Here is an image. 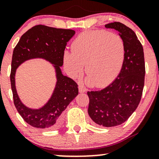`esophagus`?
Instances as JSON below:
<instances>
[{
  "mask_svg": "<svg viewBox=\"0 0 159 159\" xmlns=\"http://www.w3.org/2000/svg\"><path fill=\"white\" fill-rule=\"evenodd\" d=\"M79 91L80 93H84L86 91V89L83 86H81V85H80V86H79Z\"/></svg>",
  "mask_w": 159,
  "mask_h": 159,
  "instance_id": "obj_1",
  "label": "esophagus"
}]
</instances>
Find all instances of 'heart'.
I'll use <instances>...</instances> for the list:
<instances>
[{"label": "heart", "mask_w": 159, "mask_h": 159, "mask_svg": "<svg viewBox=\"0 0 159 159\" xmlns=\"http://www.w3.org/2000/svg\"><path fill=\"white\" fill-rule=\"evenodd\" d=\"M73 52L65 51L63 62L70 76L76 78L84 71L86 83L104 87L117 77L123 66L125 45L120 35L106 30L86 31L72 44Z\"/></svg>", "instance_id": "b5f03b06"}]
</instances>
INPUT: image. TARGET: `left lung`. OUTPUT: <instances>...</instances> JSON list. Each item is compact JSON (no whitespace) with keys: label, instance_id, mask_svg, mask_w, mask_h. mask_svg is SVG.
Listing matches in <instances>:
<instances>
[{"label":"left lung","instance_id":"1","mask_svg":"<svg viewBox=\"0 0 159 159\" xmlns=\"http://www.w3.org/2000/svg\"><path fill=\"white\" fill-rule=\"evenodd\" d=\"M119 32L125 45L123 66L117 79L100 91H88L89 115L103 127L117 126L130 117L139 104L144 87V52L135 33L120 22L105 25Z\"/></svg>","mask_w":159,"mask_h":159}]
</instances>
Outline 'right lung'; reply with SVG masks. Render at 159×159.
<instances>
[{
    "instance_id": "right-lung-1",
    "label": "right lung",
    "mask_w": 159,
    "mask_h": 159,
    "mask_svg": "<svg viewBox=\"0 0 159 159\" xmlns=\"http://www.w3.org/2000/svg\"><path fill=\"white\" fill-rule=\"evenodd\" d=\"M75 31L50 27L44 25L33 26L21 36L13 52L11 84L14 105L24 121L40 129H55L62 123V111L79 94L78 85L73 79L62 73L63 54ZM42 58L53 65L57 81L48 102L39 109L25 106L20 99L15 89L16 69L26 60Z\"/></svg>"
}]
</instances>
